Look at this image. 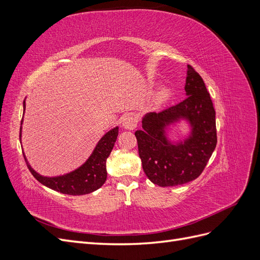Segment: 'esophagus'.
I'll return each instance as SVG.
<instances>
[{
    "instance_id": "obj_1",
    "label": "esophagus",
    "mask_w": 260,
    "mask_h": 260,
    "mask_svg": "<svg viewBox=\"0 0 260 260\" xmlns=\"http://www.w3.org/2000/svg\"><path fill=\"white\" fill-rule=\"evenodd\" d=\"M121 123H122V127L124 129L133 130L138 125V119H137V117L133 115H125L122 118Z\"/></svg>"
}]
</instances>
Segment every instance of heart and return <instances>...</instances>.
I'll list each match as a JSON object with an SVG mask.
<instances>
[{"mask_svg": "<svg viewBox=\"0 0 260 260\" xmlns=\"http://www.w3.org/2000/svg\"><path fill=\"white\" fill-rule=\"evenodd\" d=\"M170 95V91L166 88H162L156 95V102L157 103H162V102L166 101Z\"/></svg>", "mask_w": 260, "mask_h": 260, "instance_id": "1", "label": "heart"}]
</instances>
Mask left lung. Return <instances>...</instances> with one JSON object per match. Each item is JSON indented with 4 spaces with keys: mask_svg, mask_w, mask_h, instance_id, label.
Segmentation results:
<instances>
[{
    "mask_svg": "<svg viewBox=\"0 0 260 260\" xmlns=\"http://www.w3.org/2000/svg\"><path fill=\"white\" fill-rule=\"evenodd\" d=\"M186 99L160 113H147L136 131L139 155L146 177L159 186H175L198 178L217 144L216 112L202 77L187 65ZM183 120L190 131L171 140V126Z\"/></svg>",
    "mask_w": 260,
    "mask_h": 260,
    "instance_id": "1",
    "label": "left lung"
}]
</instances>
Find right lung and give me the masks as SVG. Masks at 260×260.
Listing matches in <instances>:
<instances>
[{
	"label": "right lung",
	"mask_w": 260,
	"mask_h": 260,
	"mask_svg": "<svg viewBox=\"0 0 260 260\" xmlns=\"http://www.w3.org/2000/svg\"><path fill=\"white\" fill-rule=\"evenodd\" d=\"M26 109V101H23V114ZM23 122V117L21 119V125ZM19 139L21 141V129ZM119 128L115 127L107 131L105 135L101 138L96 146L94 147L92 154L88 159L82 164L79 168H77L68 174L56 176V177H45L42 176L30 166L29 161L26 158V155L23 153V157L27 166L32 176L42 183L54 191L60 192L62 194L68 195H84L96 191L102 185L105 183L107 178L106 171V160L111 154L112 149L115 145V142L118 137Z\"/></svg>",
	"instance_id": "obj_1"
}]
</instances>
